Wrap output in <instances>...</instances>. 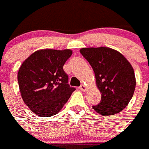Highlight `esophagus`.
I'll return each instance as SVG.
<instances>
[{
    "label": "esophagus",
    "instance_id": "1",
    "mask_svg": "<svg viewBox=\"0 0 149 149\" xmlns=\"http://www.w3.org/2000/svg\"><path fill=\"white\" fill-rule=\"evenodd\" d=\"M86 86H84V85H82V86H79V89L82 90V91H86Z\"/></svg>",
    "mask_w": 149,
    "mask_h": 149
}]
</instances>
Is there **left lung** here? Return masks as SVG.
Here are the masks:
<instances>
[{"label":"left lung","instance_id":"left-lung-1","mask_svg":"<svg viewBox=\"0 0 149 149\" xmlns=\"http://www.w3.org/2000/svg\"><path fill=\"white\" fill-rule=\"evenodd\" d=\"M80 53L92 66L96 85L102 93L100 103L92 108L104 117L123 111L136 88V77L130 63L122 54L107 47H83Z\"/></svg>","mask_w":149,"mask_h":149}]
</instances>
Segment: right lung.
I'll use <instances>...</instances> for the list:
<instances>
[{"label": "right lung", "mask_w": 149, "mask_h": 149, "mask_svg": "<svg viewBox=\"0 0 149 149\" xmlns=\"http://www.w3.org/2000/svg\"><path fill=\"white\" fill-rule=\"evenodd\" d=\"M72 54L70 49L39 50L19 69L17 79L22 100L38 116L57 114L76 89L68 84V76L63 69Z\"/></svg>", "instance_id": "obj_1"}]
</instances>
